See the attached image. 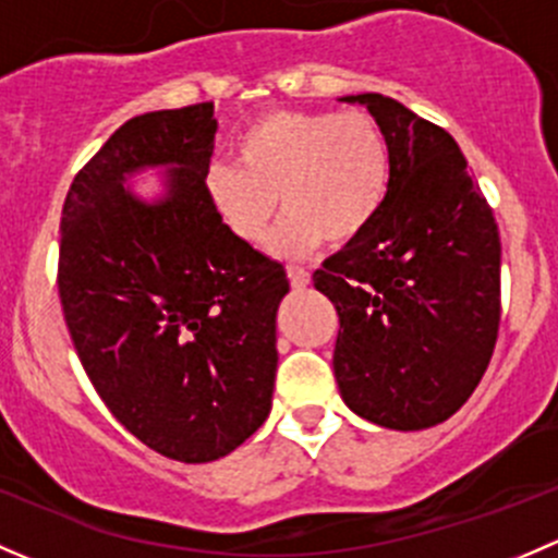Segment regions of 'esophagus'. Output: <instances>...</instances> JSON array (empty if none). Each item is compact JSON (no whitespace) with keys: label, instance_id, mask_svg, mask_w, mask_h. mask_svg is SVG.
<instances>
[{"label":"esophagus","instance_id":"obj_1","mask_svg":"<svg viewBox=\"0 0 558 558\" xmlns=\"http://www.w3.org/2000/svg\"><path fill=\"white\" fill-rule=\"evenodd\" d=\"M286 272H289V280L294 289H305L307 283H311V269L307 267H300V264H289L286 267Z\"/></svg>","mask_w":558,"mask_h":558}]
</instances>
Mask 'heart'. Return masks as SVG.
I'll list each match as a JSON object with an SVG mask.
<instances>
[{
	"mask_svg": "<svg viewBox=\"0 0 558 558\" xmlns=\"http://www.w3.org/2000/svg\"><path fill=\"white\" fill-rule=\"evenodd\" d=\"M234 156L238 165L207 170V196L251 245L267 238L283 202L289 213L272 240L283 256L311 253L324 240L356 243L384 210L391 183L386 134L362 110L267 112L240 134Z\"/></svg>",
	"mask_w": 558,
	"mask_h": 558,
	"instance_id": "b5f03b06",
	"label": "heart"
}]
</instances>
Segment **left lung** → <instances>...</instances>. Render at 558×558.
<instances>
[{"label":"left lung","instance_id":"left-lung-1","mask_svg":"<svg viewBox=\"0 0 558 558\" xmlns=\"http://www.w3.org/2000/svg\"><path fill=\"white\" fill-rule=\"evenodd\" d=\"M367 105L386 134L391 183L356 243L313 283L340 315L335 378L353 413L386 429L442 424L481 384L499 335V229L456 140L384 94Z\"/></svg>","mask_w":558,"mask_h":558}]
</instances>
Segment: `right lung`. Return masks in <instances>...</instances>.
Wrapping results in <instances>:
<instances>
[{"label":"right lung","instance_id":"right-lung-1","mask_svg":"<svg viewBox=\"0 0 558 558\" xmlns=\"http://www.w3.org/2000/svg\"><path fill=\"white\" fill-rule=\"evenodd\" d=\"M216 107L132 118L66 191L59 296L88 380L118 424L167 459L202 464L243 446L272 408L275 313L289 291L272 262L223 223L205 189ZM170 166L148 206L126 173Z\"/></svg>","mask_w":558,"mask_h":558}]
</instances>
